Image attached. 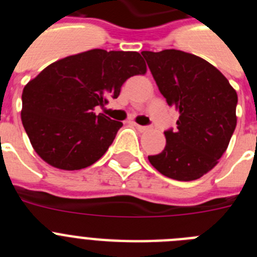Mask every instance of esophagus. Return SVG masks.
<instances>
[{"mask_svg":"<svg viewBox=\"0 0 257 257\" xmlns=\"http://www.w3.org/2000/svg\"><path fill=\"white\" fill-rule=\"evenodd\" d=\"M134 126H135L136 128H138V130H139V131H142V133H144V131L149 130L148 126H142V124H138V123H134Z\"/></svg>","mask_w":257,"mask_h":257,"instance_id":"esophagus-1","label":"esophagus"}]
</instances>
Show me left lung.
Here are the masks:
<instances>
[{
  "mask_svg": "<svg viewBox=\"0 0 257 257\" xmlns=\"http://www.w3.org/2000/svg\"><path fill=\"white\" fill-rule=\"evenodd\" d=\"M161 94L180 115L165 131L166 147L148 156L154 169L179 181L197 180L219 162L237 126L238 96L219 69L180 51H143Z\"/></svg>",
  "mask_w": 257,
  "mask_h": 257,
  "instance_id": "1",
  "label": "left lung"
}]
</instances>
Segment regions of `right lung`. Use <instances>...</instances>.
I'll use <instances>...</instances> for the list:
<instances>
[{
	"instance_id": "right-lung-1",
	"label": "right lung",
	"mask_w": 257,
	"mask_h": 257,
	"mask_svg": "<svg viewBox=\"0 0 257 257\" xmlns=\"http://www.w3.org/2000/svg\"><path fill=\"white\" fill-rule=\"evenodd\" d=\"M147 72L136 51L94 49L45 68L23 90L22 122L36 153L52 167L81 170L100 160L122 122L95 106L117 99L126 79Z\"/></svg>"
}]
</instances>
